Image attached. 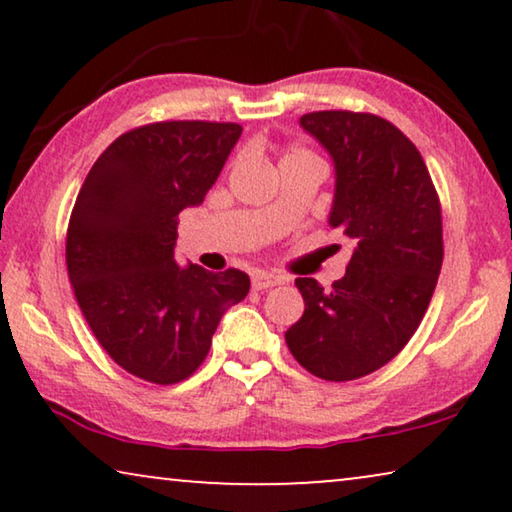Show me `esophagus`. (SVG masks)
I'll use <instances>...</instances> for the list:
<instances>
[{"label": "esophagus", "instance_id": "obj_1", "mask_svg": "<svg viewBox=\"0 0 512 512\" xmlns=\"http://www.w3.org/2000/svg\"><path fill=\"white\" fill-rule=\"evenodd\" d=\"M277 284H282V277L272 275V272H256V275L251 277V286H254L256 291L272 289V286H277Z\"/></svg>", "mask_w": 512, "mask_h": 512}]
</instances>
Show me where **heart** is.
<instances>
[{
    "instance_id": "obj_1",
    "label": "heart",
    "mask_w": 512,
    "mask_h": 512,
    "mask_svg": "<svg viewBox=\"0 0 512 512\" xmlns=\"http://www.w3.org/2000/svg\"><path fill=\"white\" fill-rule=\"evenodd\" d=\"M293 156H310V153H307V151H303V149H291L289 153H286V156H284V158H293Z\"/></svg>"
}]
</instances>
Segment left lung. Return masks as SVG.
<instances>
[{
    "label": "left lung",
    "mask_w": 512,
    "mask_h": 512,
    "mask_svg": "<svg viewBox=\"0 0 512 512\" xmlns=\"http://www.w3.org/2000/svg\"><path fill=\"white\" fill-rule=\"evenodd\" d=\"M300 125L331 153L328 226L354 242V254L331 289L296 279L305 312L284 338L312 375L359 380L394 359L422 324L443 265L440 200L422 153L394 123L312 111Z\"/></svg>",
    "instance_id": "1"
}]
</instances>
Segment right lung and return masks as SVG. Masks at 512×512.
<instances>
[{
  "label": "right lung",
  "mask_w": 512,
  "mask_h": 512,
  "mask_svg": "<svg viewBox=\"0 0 512 512\" xmlns=\"http://www.w3.org/2000/svg\"><path fill=\"white\" fill-rule=\"evenodd\" d=\"M237 123L163 121L125 132L90 167L67 228V272L90 331L139 380L177 384L212 347L249 275L174 261L179 212L205 200Z\"/></svg>",
  "instance_id": "right-lung-1"
}]
</instances>
